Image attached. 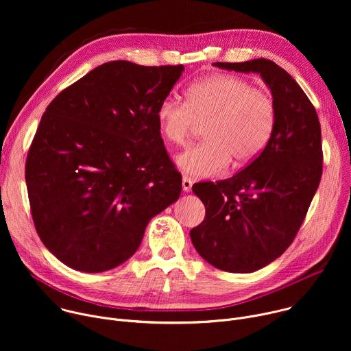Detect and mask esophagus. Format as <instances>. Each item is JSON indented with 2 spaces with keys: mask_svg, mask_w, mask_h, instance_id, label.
<instances>
[{
  "mask_svg": "<svg viewBox=\"0 0 351 351\" xmlns=\"http://www.w3.org/2000/svg\"><path fill=\"white\" fill-rule=\"evenodd\" d=\"M191 186H193V180L190 178H187V176H183V179H182V189H183V191H186V193L190 191Z\"/></svg>",
  "mask_w": 351,
  "mask_h": 351,
  "instance_id": "34e87169",
  "label": "esophagus"
}]
</instances>
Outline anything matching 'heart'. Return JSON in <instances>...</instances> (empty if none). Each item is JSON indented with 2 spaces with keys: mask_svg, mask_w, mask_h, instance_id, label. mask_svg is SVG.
Listing matches in <instances>:
<instances>
[{
  "mask_svg": "<svg viewBox=\"0 0 351 351\" xmlns=\"http://www.w3.org/2000/svg\"><path fill=\"white\" fill-rule=\"evenodd\" d=\"M161 134L173 144H183L204 123V140L186 148L176 165L193 178L215 176L253 162L269 143L276 125L272 94L248 80L217 73L191 83L186 103L164 98L157 110Z\"/></svg>",
  "mask_w": 351,
  "mask_h": 351,
  "instance_id": "obj_1",
  "label": "heart"
}]
</instances>
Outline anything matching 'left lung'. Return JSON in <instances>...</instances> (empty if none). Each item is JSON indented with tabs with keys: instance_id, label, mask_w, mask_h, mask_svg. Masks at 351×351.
Instances as JSON below:
<instances>
[{
	"instance_id": "left-lung-1",
	"label": "left lung",
	"mask_w": 351,
	"mask_h": 351,
	"mask_svg": "<svg viewBox=\"0 0 351 351\" xmlns=\"http://www.w3.org/2000/svg\"><path fill=\"white\" fill-rule=\"evenodd\" d=\"M213 65L260 73L276 104L275 130L253 162L229 179L193 186L206 207L190 230L197 253L218 269L248 274L280 257L307 215L322 176L321 125L306 93L274 61Z\"/></svg>"
}]
</instances>
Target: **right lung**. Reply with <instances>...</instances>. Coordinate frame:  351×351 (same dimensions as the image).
<instances>
[{"instance_id": "right-lung-1", "label": "right lung", "mask_w": 351, "mask_h": 351, "mask_svg": "<svg viewBox=\"0 0 351 351\" xmlns=\"http://www.w3.org/2000/svg\"><path fill=\"white\" fill-rule=\"evenodd\" d=\"M183 71L111 61L47 107L25 178L37 234L69 268L94 274L121 265L149 219L179 198L182 175L157 110Z\"/></svg>"}]
</instances>
